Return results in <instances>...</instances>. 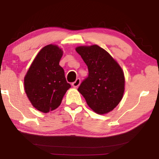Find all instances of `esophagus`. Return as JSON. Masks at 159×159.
I'll use <instances>...</instances> for the list:
<instances>
[{
    "instance_id": "34e87169",
    "label": "esophagus",
    "mask_w": 159,
    "mask_h": 159,
    "mask_svg": "<svg viewBox=\"0 0 159 159\" xmlns=\"http://www.w3.org/2000/svg\"><path fill=\"white\" fill-rule=\"evenodd\" d=\"M80 78H77V79L76 80L75 82H72V84H72V86L74 87V88H77V87L80 85Z\"/></svg>"
}]
</instances>
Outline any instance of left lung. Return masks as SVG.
I'll return each instance as SVG.
<instances>
[{
  "mask_svg": "<svg viewBox=\"0 0 159 159\" xmlns=\"http://www.w3.org/2000/svg\"><path fill=\"white\" fill-rule=\"evenodd\" d=\"M76 51L88 69V77L80 84L78 91L95 113H108L123 97L125 76L122 69L110 54L98 45L80 46Z\"/></svg>",
  "mask_w": 159,
  "mask_h": 159,
  "instance_id": "1",
  "label": "left lung"
}]
</instances>
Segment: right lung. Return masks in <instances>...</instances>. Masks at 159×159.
Here are the masks:
<instances>
[{
	"instance_id": "obj_1",
	"label": "right lung",
	"mask_w": 159,
	"mask_h": 159,
	"mask_svg": "<svg viewBox=\"0 0 159 159\" xmlns=\"http://www.w3.org/2000/svg\"><path fill=\"white\" fill-rule=\"evenodd\" d=\"M61 49L48 45L39 52L25 77V90L32 106L48 113L57 108L71 84L59 61Z\"/></svg>"
}]
</instances>
